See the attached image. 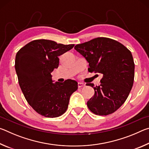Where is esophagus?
<instances>
[{"label":"esophagus","mask_w":149,"mask_h":149,"mask_svg":"<svg viewBox=\"0 0 149 149\" xmlns=\"http://www.w3.org/2000/svg\"><path fill=\"white\" fill-rule=\"evenodd\" d=\"M84 86H85V84H83V83H78V87H79V88L83 87Z\"/></svg>","instance_id":"esophagus-1"}]
</instances>
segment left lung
<instances>
[{
    "label": "left lung",
    "instance_id": "8db88e82",
    "mask_svg": "<svg viewBox=\"0 0 149 149\" xmlns=\"http://www.w3.org/2000/svg\"><path fill=\"white\" fill-rule=\"evenodd\" d=\"M74 49L89 62V72L102 75L99 86L93 84L95 95L87 101L93 113L107 116L116 111L127 99L134 81L135 64L132 52L114 39L97 37Z\"/></svg>",
    "mask_w": 149,
    "mask_h": 149
}]
</instances>
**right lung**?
I'll return each mask as SVG.
<instances>
[{
  "instance_id": "add662e5",
  "label": "right lung",
  "mask_w": 149,
  "mask_h": 149,
  "mask_svg": "<svg viewBox=\"0 0 149 149\" xmlns=\"http://www.w3.org/2000/svg\"><path fill=\"white\" fill-rule=\"evenodd\" d=\"M74 47L50 40H34L16 55L15 69L22 91L33 110L45 117L56 118L64 114L70 96L77 89L75 81L54 84L51 75L58 67V56Z\"/></svg>"
}]
</instances>
